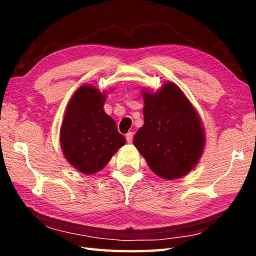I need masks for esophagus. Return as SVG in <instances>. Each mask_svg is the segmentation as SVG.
<instances>
[{
  "label": "esophagus",
  "mask_w": 256,
  "mask_h": 256,
  "mask_svg": "<svg viewBox=\"0 0 256 256\" xmlns=\"http://www.w3.org/2000/svg\"><path fill=\"white\" fill-rule=\"evenodd\" d=\"M132 140H133V132H128L126 134V141L128 142V144H131Z\"/></svg>",
  "instance_id": "esophagus-1"
}]
</instances>
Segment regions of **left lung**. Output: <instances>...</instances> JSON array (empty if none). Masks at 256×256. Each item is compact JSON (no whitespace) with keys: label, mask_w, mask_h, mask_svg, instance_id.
Segmentation results:
<instances>
[{"label":"left lung","mask_w":256,"mask_h":256,"mask_svg":"<svg viewBox=\"0 0 256 256\" xmlns=\"http://www.w3.org/2000/svg\"><path fill=\"white\" fill-rule=\"evenodd\" d=\"M144 126L133 144L150 170L164 180L183 177L198 164L204 148V132L196 108L172 82L156 94L144 92Z\"/></svg>","instance_id":"8db88e82"}]
</instances>
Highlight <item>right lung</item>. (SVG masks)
I'll list each match as a JSON object with an SVG mask.
<instances>
[{"label": "right lung", "mask_w": 256, "mask_h": 256, "mask_svg": "<svg viewBox=\"0 0 256 256\" xmlns=\"http://www.w3.org/2000/svg\"><path fill=\"white\" fill-rule=\"evenodd\" d=\"M105 94L92 86H80L66 107L60 126V146L73 167L86 175L102 170L125 144L116 124L104 110Z\"/></svg>", "instance_id": "add662e5"}]
</instances>
